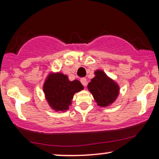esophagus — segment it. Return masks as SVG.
Masks as SVG:
<instances>
[{"instance_id":"1","label":"esophagus","mask_w":159,"mask_h":159,"mask_svg":"<svg viewBox=\"0 0 159 159\" xmlns=\"http://www.w3.org/2000/svg\"><path fill=\"white\" fill-rule=\"evenodd\" d=\"M80 82H81V83L83 84V86L85 87L87 85V80L85 78H82V79L80 80Z\"/></svg>"}]
</instances>
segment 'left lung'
<instances>
[{
  "label": "left lung",
  "mask_w": 159,
  "mask_h": 159,
  "mask_svg": "<svg viewBox=\"0 0 159 159\" xmlns=\"http://www.w3.org/2000/svg\"><path fill=\"white\" fill-rule=\"evenodd\" d=\"M95 75V77L88 83V90L99 106H110L118 97L119 85L103 71L97 70Z\"/></svg>",
  "instance_id": "obj_1"
}]
</instances>
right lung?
Returning a JSON list of instances; mask_svg holds the SVG:
<instances>
[{
	"mask_svg": "<svg viewBox=\"0 0 159 159\" xmlns=\"http://www.w3.org/2000/svg\"><path fill=\"white\" fill-rule=\"evenodd\" d=\"M83 89L80 81H69L66 75L60 72L49 75L43 85L45 98L56 111L68 110L75 93Z\"/></svg>",
	"mask_w": 159,
	"mask_h": 159,
	"instance_id": "1",
	"label": "right lung"
}]
</instances>
